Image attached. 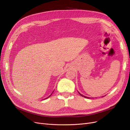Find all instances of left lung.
<instances>
[{
	"label": "left lung",
	"instance_id": "1",
	"mask_svg": "<svg viewBox=\"0 0 130 130\" xmlns=\"http://www.w3.org/2000/svg\"><path fill=\"white\" fill-rule=\"evenodd\" d=\"M78 93H79V94H80V95H81L82 96H83V97H84V98H88V99H89V98H88V97H87V96H84L83 95H81V94H80V93L79 92H78Z\"/></svg>",
	"mask_w": 130,
	"mask_h": 130
}]
</instances>
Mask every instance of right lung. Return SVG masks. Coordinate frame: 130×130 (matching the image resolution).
<instances>
[{"label": "right lung", "instance_id": "1", "mask_svg": "<svg viewBox=\"0 0 130 130\" xmlns=\"http://www.w3.org/2000/svg\"><path fill=\"white\" fill-rule=\"evenodd\" d=\"M53 92H54V91H53V93H52V94H50V95H49V96H48V98H45V99H47V98H49V96H51V95H52V94H53Z\"/></svg>", "mask_w": 130, "mask_h": 130}]
</instances>
